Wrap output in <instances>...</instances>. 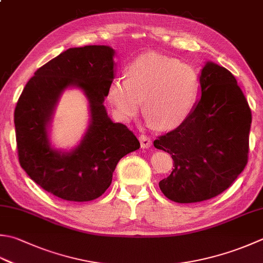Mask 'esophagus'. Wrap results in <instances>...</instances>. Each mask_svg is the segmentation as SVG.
<instances>
[{
    "instance_id": "esophagus-1",
    "label": "esophagus",
    "mask_w": 263,
    "mask_h": 263,
    "mask_svg": "<svg viewBox=\"0 0 263 263\" xmlns=\"http://www.w3.org/2000/svg\"><path fill=\"white\" fill-rule=\"evenodd\" d=\"M139 141H140L142 148H149L152 146V139L145 135L139 136Z\"/></svg>"
}]
</instances>
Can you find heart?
<instances>
[{
    "label": "heart",
    "mask_w": 263,
    "mask_h": 263,
    "mask_svg": "<svg viewBox=\"0 0 263 263\" xmlns=\"http://www.w3.org/2000/svg\"><path fill=\"white\" fill-rule=\"evenodd\" d=\"M199 92V77L192 66L151 52L127 67L126 79L112 81L108 99L117 116L128 122L141 109L156 130L177 128L192 114Z\"/></svg>",
    "instance_id": "1"
}]
</instances>
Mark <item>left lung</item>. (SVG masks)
<instances>
[{
  "instance_id": "left-lung-1",
  "label": "left lung",
  "mask_w": 263,
  "mask_h": 263,
  "mask_svg": "<svg viewBox=\"0 0 263 263\" xmlns=\"http://www.w3.org/2000/svg\"><path fill=\"white\" fill-rule=\"evenodd\" d=\"M202 96L181 125L154 141L173 159L159 181L165 197L198 203L218 196L243 172L249 159L251 108L235 76L208 63L199 76Z\"/></svg>"
}]
</instances>
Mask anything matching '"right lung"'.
<instances>
[{"mask_svg":"<svg viewBox=\"0 0 263 263\" xmlns=\"http://www.w3.org/2000/svg\"><path fill=\"white\" fill-rule=\"evenodd\" d=\"M114 50L106 45L71 48L35 71L14 109L20 166L41 188L65 200L89 202L110 186L126 154L140 148L127 126L112 123L104 106L114 80ZM79 86L90 102L91 123L80 145L68 153L49 147L46 126L62 91Z\"/></svg>","mask_w":263,"mask_h":263,"instance_id":"add662e5","label":"right lung"}]
</instances>
